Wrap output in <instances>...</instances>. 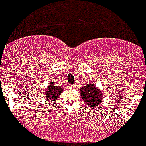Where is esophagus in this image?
<instances>
[{
    "label": "esophagus",
    "instance_id": "1",
    "mask_svg": "<svg viewBox=\"0 0 146 146\" xmlns=\"http://www.w3.org/2000/svg\"><path fill=\"white\" fill-rule=\"evenodd\" d=\"M69 88L75 89L76 88V84H70V85H69Z\"/></svg>",
    "mask_w": 146,
    "mask_h": 146
}]
</instances>
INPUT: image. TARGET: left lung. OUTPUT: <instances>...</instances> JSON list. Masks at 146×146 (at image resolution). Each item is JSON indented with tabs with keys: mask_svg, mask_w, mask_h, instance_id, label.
Listing matches in <instances>:
<instances>
[{
	"mask_svg": "<svg viewBox=\"0 0 146 146\" xmlns=\"http://www.w3.org/2000/svg\"><path fill=\"white\" fill-rule=\"evenodd\" d=\"M80 95L83 101L87 106H90L91 109L98 106L102 99L101 91L92 84H88L80 89Z\"/></svg>",
	"mask_w": 146,
	"mask_h": 146,
	"instance_id": "left-lung-1",
	"label": "left lung"
}]
</instances>
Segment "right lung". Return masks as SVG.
<instances>
[{"label": "right lung", "instance_id": "obj_1", "mask_svg": "<svg viewBox=\"0 0 146 146\" xmlns=\"http://www.w3.org/2000/svg\"><path fill=\"white\" fill-rule=\"evenodd\" d=\"M62 92V88L55 85L54 83L51 82L48 84V87L46 89L45 97L48 99V101L51 102V104H52L51 102H53V101H55Z\"/></svg>", "mask_w": 146, "mask_h": 146}]
</instances>
